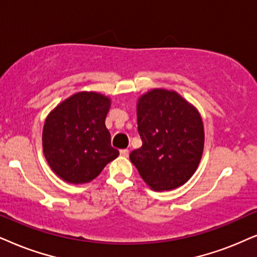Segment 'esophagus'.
<instances>
[{
	"label": "esophagus",
	"instance_id": "obj_1",
	"mask_svg": "<svg viewBox=\"0 0 257 257\" xmlns=\"http://www.w3.org/2000/svg\"><path fill=\"white\" fill-rule=\"evenodd\" d=\"M119 154H121V157H123V158H128L129 151L128 149H122V151L119 152Z\"/></svg>",
	"mask_w": 257,
	"mask_h": 257
}]
</instances>
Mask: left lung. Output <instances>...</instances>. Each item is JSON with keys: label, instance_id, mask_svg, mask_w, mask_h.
I'll return each instance as SVG.
<instances>
[{"label": "left lung", "instance_id": "obj_1", "mask_svg": "<svg viewBox=\"0 0 257 257\" xmlns=\"http://www.w3.org/2000/svg\"><path fill=\"white\" fill-rule=\"evenodd\" d=\"M141 148L129 158L154 191L181 186L197 171L204 151L199 111L177 91L152 89L136 104Z\"/></svg>", "mask_w": 257, "mask_h": 257}]
</instances>
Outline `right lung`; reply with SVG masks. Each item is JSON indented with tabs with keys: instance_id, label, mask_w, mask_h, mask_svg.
<instances>
[{
	"instance_id": "1",
	"label": "right lung",
	"mask_w": 257,
	"mask_h": 257,
	"mask_svg": "<svg viewBox=\"0 0 257 257\" xmlns=\"http://www.w3.org/2000/svg\"><path fill=\"white\" fill-rule=\"evenodd\" d=\"M110 105L108 96L80 91L48 113L42 129V149L60 179L69 184L90 183L118 157L105 126Z\"/></svg>"
}]
</instances>
